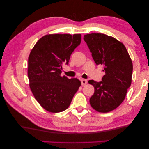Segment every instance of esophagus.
Listing matches in <instances>:
<instances>
[{
    "mask_svg": "<svg viewBox=\"0 0 149 149\" xmlns=\"http://www.w3.org/2000/svg\"><path fill=\"white\" fill-rule=\"evenodd\" d=\"M81 84L83 85V86H84V85H86L87 84V80L86 79H81Z\"/></svg>",
    "mask_w": 149,
    "mask_h": 149,
    "instance_id": "obj_1",
    "label": "esophagus"
}]
</instances>
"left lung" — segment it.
Wrapping results in <instances>:
<instances>
[{"label":"left lung","instance_id":"1","mask_svg":"<svg viewBox=\"0 0 149 149\" xmlns=\"http://www.w3.org/2000/svg\"><path fill=\"white\" fill-rule=\"evenodd\" d=\"M96 65L104 66L102 81L90 80L95 92L90 99L91 106L98 112L115 109L125 99L131 86L132 63L124 45L112 36L101 33L84 36Z\"/></svg>","mask_w":149,"mask_h":149}]
</instances>
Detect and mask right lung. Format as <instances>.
<instances>
[{
  "label": "right lung",
  "mask_w": 149,
  "mask_h": 149,
  "mask_svg": "<svg viewBox=\"0 0 149 149\" xmlns=\"http://www.w3.org/2000/svg\"><path fill=\"white\" fill-rule=\"evenodd\" d=\"M81 41V34H47L31 50L28 59L29 86L38 102L49 112L67 109L81 86L76 78L61 76L62 64H68Z\"/></svg>",
  "instance_id": "obj_1"
}]
</instances>
